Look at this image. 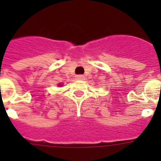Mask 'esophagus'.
<instances>
[{
    "label": "esophagus",
    "mask_w": 161,
    "mask_h": 161,
    "mask_svg": "<svg viewBox=\"0 0 161 161\" xmlns=\"http://www.w3.org/2000/svg\"><path fill=\"white\" fill-rule=\"evenodd\" d=\"M83 75H77L76 76V79H78V80H81V79H83Z\"/></svg>",
    "instance_id": "34e87169"
}]
</instances>
